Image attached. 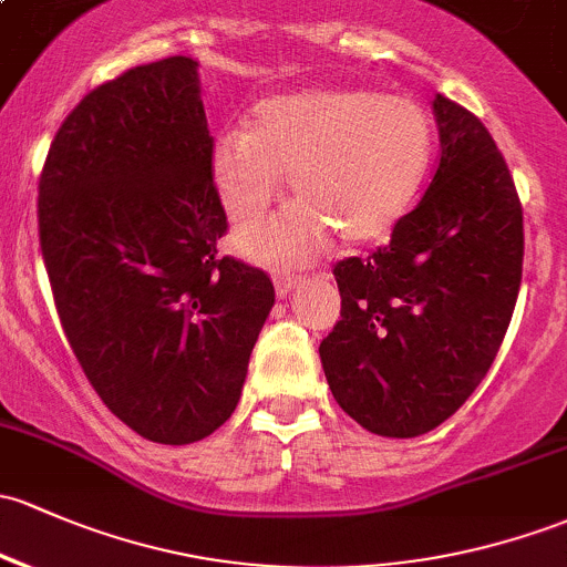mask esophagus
<instances>
[{"label": "esophagus", "mask_w": 567, "mask_h": 567, "mask_svg": "<svg viewBox=\"0 0 567 567\" xmlns=\"http://www.w3.org/2000/svg\"><path fill=\"white\" fill-rule=\"evenodd\" d=\"M297 284H300V276H295V272H276L278 295H289Z\"/></svg>", "instance_id": "esophagus-1"}]
</instances>
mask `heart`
<instances>
[{
  "mask_svg": "<svg viewBox=\"0 0 567 567\" xmlns=\"http://www.w3.org/2000/svg\"><path fill=\"white\" fill-rule=\"evenodd\" d=\"M432 159V121L416 100L368 89H313L254 111L251 130L213 140L210 175L235 224H254L281 197L295 208L237 235L257 261H306L327 235L381 240L416 199Z\"/></svg>",
  "mask_w": 567,
  "mask_h": 567,
  "instance_id": "obj_1",
  "label": "heart"
}]
</instances>
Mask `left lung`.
Listing matches in <instances>:
<instances>
[{
	"label": "left lung",
	"instance_id": "1",
	"mask_svg": "<svg viewBox=\"0 0 567 567\" xmlns=\"http://www.w3.org/2000/svg\"><path fill=\"white\" fill-rule=\"evenodd\" d=\"M427 192L368 259L334 265L340 321L319 354L338 405L383 437L435 430L495 362L522 284V203L486 126L437 94Z\"/></svg>",
	"mask_w": 567,
	"mask_h": 567
}]
</instances>
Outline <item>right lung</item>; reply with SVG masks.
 Returning a JSON list of instances; mask_svg holds the SVG:
<instances>
[{"label":"right lung","mask_w":567,"mask_h":567,"mask_svg":"<svg viewBox=\"0 0 567 567\" xmlns=\"http://www.w3.org/2000/svg\"><path fill=\"white\" fill-rule=\"evenodd\" d=\"M197 62L169 56L89 91L40 175L48 281L83 373L115 416L164 446L233 416L276 302L270 276L218 257L227 213Z\"/></svg>","instance_id":"add662e5"}]
</instances>
